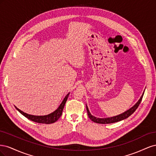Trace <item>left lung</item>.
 <instances>
[{"label": "left lung", "instance_id": "left-lung-1", "mask_svg": "<svg viewBox=\"0 0 156 156\" xmlns=\"http://www.w3.org/2000/svg\"><path fill=\"white\" fill-rule=\"evenodd\" d=\"M144 93V91L143 92V94H142V96H141V97L140 98L139 101L136 102L133 107H131L129 109L127 110L126 111H125L123 113H122V114H120V115H116L115 116H112V117L103 118V119H101V118H97L96 116H94L92 115L91 113L90 112L89 109H88V106L86 105L87 111V112H88V117L90 118V119L92 121L96 122V123L103 124L115 123V122L121 121L122 120H124V119H127V118H128L129 116H131L132 114H133V113L136 111V108H138L139 105H140V103L141 102V100H142V99H143Z\"/></svg>", "mask_w": 156, "mask_h": 156}]
</instances>
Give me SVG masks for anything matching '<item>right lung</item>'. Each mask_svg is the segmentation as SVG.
<instances>
[{
  "instance_id": "add662e5",
  "label": "right lung",
  "mask_w": 156,
  "mask_h": 156,
  "mask_svg": "<svg viewBox=\"0 0 156 156\" xmlns=\"http://www.w3.org/2000/svg\"><path fill=\"white\" fill-rule=\"evenodd\" d=\"M69 93H68L66 96H65L62 102L61 103L60 106L57 108V109L55 110L54 112L50 113V114L48 115H44V116H35V115H31L27 114L26 112H24L23 111L19 109L16 106V109L20 112L21 115H23L28 119H29L33 122H37V123H41V124H53L54 122L57 121L60 116L62 115V111L64 109V105L66 104V102L69 96Z\"/></svg>"
}]
</instances>
